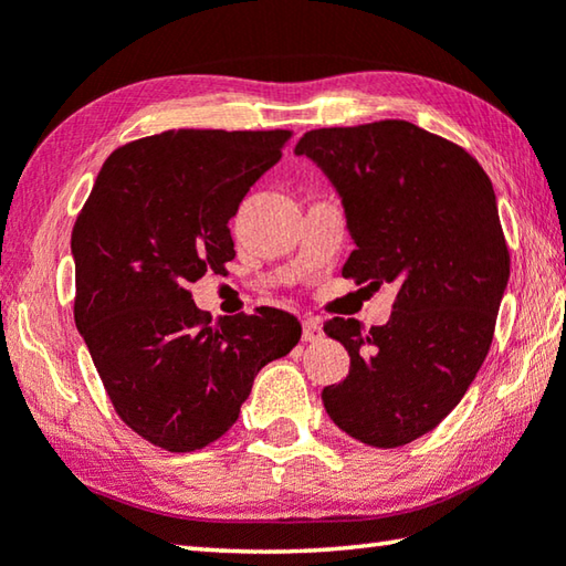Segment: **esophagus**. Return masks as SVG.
<instances>
[{
    "label": "esophagus",
    "mask_w": 566,
    "mask_h": 566,
    "mask_svg": "<svg viewBox=\"0 0 566 566\" xmlns=\"http://www.w3.org/2000/svg\"><path fill=\"white\" fill-rule=\"evenodd\" d=\"M324 328H322V322L314 316H304L302 318V338L304 342H316V338H322Z\"/></svg>",
    "instance_id": "obj_1"
}]
</instances>
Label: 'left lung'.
Segmentation results:
<instances>
[{
    "mask_svg": "<svg viewBox=\"0 0 566 566\" xmlns=\"http://www.w3.org/2000/svg\"><path fill=\"white\" fill-rule=\"evenodd\" d=\"M294 153L342 198L354 240L344 276L396 286L384 326L324 324L352 356L324 408L366 446H406L460 403L490 352L510 280L495 190L470 153L408 120L310 130Z\"/></svg>",
    "mask_w": 566,
    "mask_h": 566,
    "instance_id": "8db88e82",
    "label": "left lung"
}]
</instances>
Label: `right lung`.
<instances>
[{"label":"right lung","instance_id":"add662e5","mask_svg":"<svg viewBox=\"0 0 566 566\" xmlns=\"http://www.w3.org/2000/svg\"><path fill=\"white\" fill-rule=\"evenodd\" d=\"M292 130H166L113 150L71 232L74 318L123 423L170 453L228 433L254 376L300 344L264 306L210 326L188 286L234 256L228 222Z\"/></svg>","mask_w":566,"mask_h":566}]
</instances>
